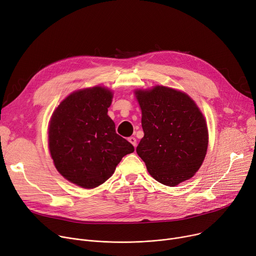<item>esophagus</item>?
<instances>
[{"label": "esophagus", "mask_w": 256, "mask_h": 256, "mask_svg": "<svg viewBox=\"0 0 256 256\" xmlns=\"http://www.w3.org/2000/svg\"><path fill=\"white\" fill-rule=\"evenodd\" d=\"M128 140H129V142H130V144H131L133 146H136V144H137V142H136V138H135V137L131 136V137H129Z\"/></svg>", "instance_id": "esophagus-1"}]
</instances>
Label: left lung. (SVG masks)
I'll return each instance as SVG.
<instances>
[{"mask_svg":"<svg viewBox=\"0 0 256 256\" xmlns=\"http://www.w3.org/2000/svg\"><path fill=\"white\" fill-rule=\"evenodd\" d=\"M144 136L136 148L152 178L175 186L201 167L208 146L205 118L192 98L178 90L156 86L136 90Z\"/></svg>","mask_w":256,"mask_h":256,"instance_id":"1","label":"left lung"}]
</instances>
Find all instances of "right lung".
<instances>
[{"instance_id":"add662e5","label":"right lung","mask_w":256,"mask_h":256,"mask_svg":"<svg viewBox=\"0 0 256 256\" xmlns=\"http://www.w3.org/2000/svg\"><path fill=\"white\" fill-rule=\"evenodd\" d=\"M110 90L96 86L72 92L54 110L49 125V150L66 180L94 188L108 180L134 146L116 133L108 116Z\"/></svg>"}]
</instances>
